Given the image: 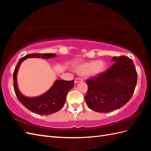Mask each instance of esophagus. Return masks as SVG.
Listing matches in <instances>:
<instances>
[{
  "instance_id": "obj_1",
  "label": "esophagus",
  "mask_w": 151,
  "mask_h": 151,
  "mask_svg": "<svg viewBox=\"0 0 151 151\" xmlns=\"http://www.w3.org/2000/svg\"><path fill=\"white\" fill-rule=\"evenodd\" d=\"M82 81H83V78H81V77H77V78L74 81V83H79V82H82Z\"/></svg>"
}]
</instances>
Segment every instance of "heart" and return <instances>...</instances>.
I'll list each match as a JSON object with an SVG mask.
<instances>
[{"mask_svg":"<svg viewBox=\"0 0 151 151\" xmlns=\"http://www.w3.org/2000/svg\"><path fill=\"white\" fill-rule=\"evenodd\" d=\"M106 67V63L102 60H97L82 63L77 67L76 72L80 74H86L95 76L103 72Z\"/></svg>","mask_w":151,"mask_h":151,"instance_id":"b5f03b06","label":"heart"}]
</instances>
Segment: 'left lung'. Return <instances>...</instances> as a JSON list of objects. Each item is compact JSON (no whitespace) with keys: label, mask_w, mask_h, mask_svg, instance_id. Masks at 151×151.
Here are the masks:
<instances>
[{"label":"left lung","mask_w":151,"mask_h":151,"mask_svg":"<svg viewBox=\"0 0 151 151\" xmlns=\"http://www.w3.org/2000/svg\"><path fill=\"white\" fill-rule=\"evenodd\" d=\"M115 63L106 71L86 80L85 101L93 111L107 113L122 108L133 95L137 81L133 60L126 56L114 57Z\"/></svg>","instance_id":"1"}]
</instances>
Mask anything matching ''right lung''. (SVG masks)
<instances>
[{
	"instance_id": "add662e5",
	"label": "right lung",
	"mask_w": 151,
	"mask_h": 151,
	"mask_svg": "<svg viewBox=\"0 0 151 151\" xmlns=\"http://www.w3.org/2000/svg\"><path fill=\"white\" fill-rule=\"evenodd\" d=\"M55 53H31L22 57L18 62L13 73L14 89L16 96L21 104L29 111L38 115H47L55 113L63 106L68 91L74 86L72 81L58 80L46 93L36 98H27L22 95L18 90L16 76L21 62L28 57L48 58L55 57Z\"/></svg>"
}]
</instances>
